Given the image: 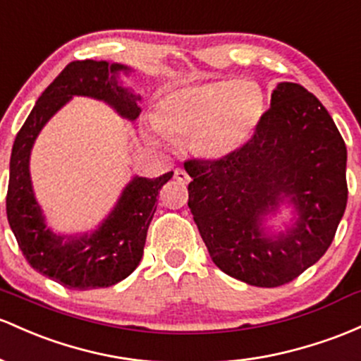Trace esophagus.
Wrapping results in <instances>:
<instances>
[{
	"instance_id": "obj_1",
	"label": "esophagus",
	"mask_w": 361,
	"mask_h": 361,
	"mask_svg": "<svg viewBox=\"0 0 361 361\" xmlns=\"http://www.w3.org/2000/svg\"><path fill=\"white\" fill-rule=\"evenodd\" d=\"M174 180L180 181V183H188L190 176L187 171H183V169H176V171H174Z\"/></svg>"
}]
</instances>
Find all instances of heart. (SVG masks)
<instances>
[{"label": "heart", "mask_w": 361, "mask_h": 361, "mask_svg": "<svg viewBox=\"0 0 361 361\" xmlns=\"http://www.w3.org/2000/svg\"><path fill=\"white\" fill-rule=\"evenodd\" d=\"M267 101L252 80H207L181 87L157 102L152 125L162 137H190L205 159H223L243 147L264 120Z\"/></svg>", "instance_id": "heart-1"}]
</instances>
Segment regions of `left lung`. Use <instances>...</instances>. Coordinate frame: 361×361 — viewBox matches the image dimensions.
<instances>
[{"label":"left lung","instance_id":"1","mask_svg":"<svg viewBox=\"0 0 361 361\" xmlns=\"http://www.w3.org/2000/svg\"><path fill=\"white\" fill-rule=\"evenodd\" d=\"M188 207L212 262L235 279L276 288L314 265L334 240L348 202L346 145L322 102L281 82L243 147L187 161ZM288 203L295 223L277 235L263 217Z\"/></svg>","mask_w":361,"mask_h":361}]
</instances>
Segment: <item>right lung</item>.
Instances as JSON below:
<instances>
[{
    "mask_svg": "<svg viewBox=\"0 0 361 361\" xmlns=\"http://www.w3.org/2000/svg\"><path fill=\"white\" fill-rule=\"evenodd\" d=\"M120 71L128 73L130 68L120 63L94 59L68 63L37 99L11 149L8 223L30 267L68 290L108 288L135 271L144 255L159 190L173 176V171L154 180L133 176L109 216L92 233L63 236L46 226L30 181L29 161L35 138L51 116L73 96L104 101L120 116L135 121L142 111L138 106L140 96L118 82Z\"/></svg>",
    "mask_w": 361,
    "mask_h": 361,
    "instance_id": "1",
    "label": "right lung"
}]
</instances>
